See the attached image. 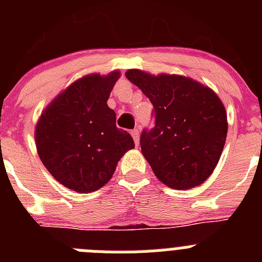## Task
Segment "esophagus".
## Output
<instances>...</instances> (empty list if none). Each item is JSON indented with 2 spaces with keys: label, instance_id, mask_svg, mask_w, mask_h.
Masks as SVG:
<instances>
[{
  "label": "esophagus",
  "instance_id": "esophagus-1",
  "mask_svg": "<svg viewBox=\"0 0 262 262\" xmlns=\"http://www.w3.org/2000/svg\"><path fill=\"white\" fill-rule=\"evenodd\" d=\"M131 135H133L135 144L138 145L139 144V129H136V128L133 129V131H131Z\"/></svg>",
  "mask_w": 262,
  "mask_h": 262
}]
</instances>
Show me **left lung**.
Masks as SVG:
<instances>
[{
  "mask_svg": "<svg viewBox=\"0 0 262 262\" xmlns=\"http://www.w3.org/2000/svg\"><path fill=\"white\" fill-rule=\"evenodd\" d=\"M126 77L154 105L155 126L143 129L140 147L156 177L177 190L203 184L221 159L228 129L219 97L184 76L129 69Z\"/></svg>",
  "mask_w": 262,
  "mask_h": 262,
  "instance_id": "left-lung-1",
  "label": "left lung"
}]
</instances>
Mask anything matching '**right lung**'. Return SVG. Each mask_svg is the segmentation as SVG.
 <instances>
[{"instance_id": "right-lung-1", "label": "right lung", "mask_w": 262, "mask_h": 262, "mask_svg": "<svg viewBox=\"0 0 262 262\" xmlns=\"http://www.w3.org/2000/svg\"><path fill=\"white\" fill-rule=\"evenodd\" d=\"M119 72L88 75L69 85L47 106L35 128L38 155L55 180L77 193L105 186L118 161L135 147L115 124L107 106Z\"/></svg>"}]
</instances>
